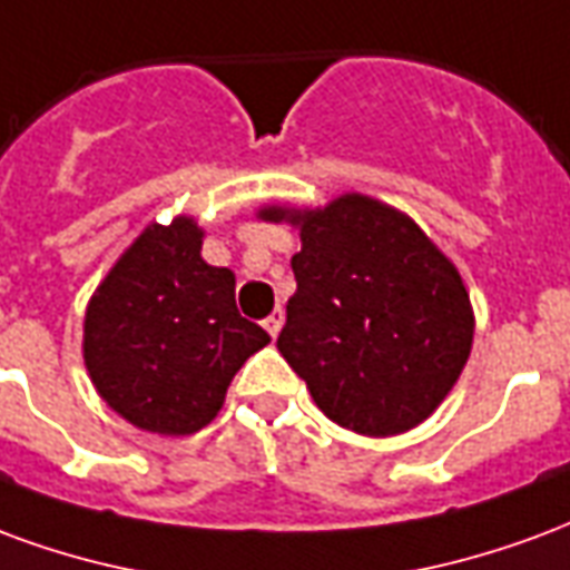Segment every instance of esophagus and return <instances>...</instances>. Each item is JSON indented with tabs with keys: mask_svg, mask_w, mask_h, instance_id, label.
Returning <instances> with one entry per match:
<instances>
[{
	"mask_svg": "<svg viewBox=\"0 0 570 570\" xmlns=\"http://www.w3.org/2000/svg\"><path fill=\"white\" fill-rule=\"evenodd\" d=\"M282 325H285V313H282V309H276V313H269L267 318H264V327H267V334L273 336V340L279 336Z\"/></svg>",
	"mask_w": 570,
	"mask_h": 570,
	"instance_id": "esophagus-1",
	"label": "esophagus"
}]
</instances>
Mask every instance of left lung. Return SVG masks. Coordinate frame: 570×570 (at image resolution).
<instances>
[{
  "mask_svg": "<svg viewBox=\"0 0 570 570\" xmlns=\"http://www.w3.org/2000/svg\"><path fill=\"white\" fill-rule=\"evenodd\" d=\"M257 215L301 230L276 346L315 406L367 438L422 425L471 358L476 322L455 264L410 215L367 194L318 209L267 203Z\"/></svg>",
  "mask_w": 570,
  "mask_h": 570,
  "instance_id": "8db88e82",
  "label": "left lung"
}]
</instances>
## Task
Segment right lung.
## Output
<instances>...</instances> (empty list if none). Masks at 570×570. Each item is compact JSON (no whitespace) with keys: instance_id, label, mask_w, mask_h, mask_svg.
Masks as SVG:
<instances>
[{"instance_id":"obj_1","label":"right lung","mask_w":570,"mask_h":570,"mask_svg":"<svg viewBox=\"0 0 570 570\" xmlns=\"http://www.w3.org/2000/svg\"><path fill=\"white\" fill-rule=\"evenodd\" d=\"M199 252L190 215L151 222L87 301V376L120 419L160 438L209 425L236 371L269 343L236 309L234 273Z\"/></svg>"}]
</instances>
